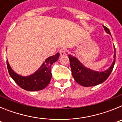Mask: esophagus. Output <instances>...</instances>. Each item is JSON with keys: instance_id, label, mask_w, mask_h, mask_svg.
I'll use <instances>...</instances> for the list:
<instances>
[{"instance_id": "obj_1", "label": "esophagus", "mask_w": 122, "mask_h": 122, "mask_svg": "<svg viewBox=\"0 0 122 122\" xmlns=\"http://www.w3.org/2000/svg\"><path fill=\"white\" fill-rule=\"evenodd\" d=\"M59 52H60V55L61 56H63L65 55H66V50L65 49H61L59 51Z\"/></svg>"}]
</instances>
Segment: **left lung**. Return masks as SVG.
Segmentation results:
<instances>
[{"label":"left lung","mask_w":122,"mask_h":122,"mask_svg":"<svg viewBox=\"0 0 122 122\" xmlns=\"http://www.w3.org/2000/svg\"><path fill=\"white\" fill-rule=\"evenodd\" d=\"M103 27L105 32L111 36L108 28L104 25H103ZM114 61L107 70L103 71H97L88 68L85 66L76 57L71 55H68L72 76L75 81L84 87L97 86L105 81L111 73L116 62V49L114 46Z\"/></svg>","instance_id":"8db88e82"}]
</instances>
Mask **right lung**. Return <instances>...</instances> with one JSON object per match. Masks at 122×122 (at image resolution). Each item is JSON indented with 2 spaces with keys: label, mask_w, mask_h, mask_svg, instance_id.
Returning <instances> with one entry per match:
<instances>
[{
  "label": "right lung",
  "mask_w": 122,
  "mask_h": 122,
  "mask_svg": "<svg viewBox=\"0 0 122 122\" xmlns=\"http://www.w3.org/2000/svg\"><path fill=\"white\" fill-rule=\"evenodd\" d=\"M59 56L60 54L57 53L47 58L35 73L27 76L15 73L11 68L8 60L6 64L10 75L19 87L27 91H38L45 89L50 82L52 77L51 67L54 62L57 61Z\"/></svg>",
  "instance_id": "right-lung-1"
}]
</instances>
